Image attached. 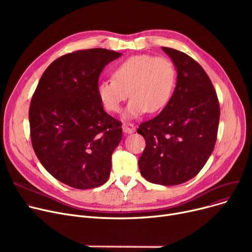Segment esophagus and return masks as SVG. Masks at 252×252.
I'll return each mask as SVG.
<instances>
[{
  "label": "esophagus",
  "instance_id": "esophagus-1",
  "mask_svg": "<svg viewBox=\"0 0 252 252\" xmlns=\"http://www.w3.org/2000/svg\"><path fill=\"white\" fill-rule=\"evenodd\" d=\"M123 130L125 134H131L134 133V131L136 130V126H134V124H125L123 126Z\"/></svg>",
  "mask_w": 252,
  "mask_h": 252
}]
</instances>
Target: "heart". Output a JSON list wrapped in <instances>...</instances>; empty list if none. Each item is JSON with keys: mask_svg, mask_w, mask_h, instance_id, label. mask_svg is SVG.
<instances>
[{"mask_svg": "<svg viewBox=\"0 0 252 252\" xmlns=\"http://www.w3.org/2000/svg\"><path fill=\"white\" fill-rule=\"evenodd\" d=\"M176 82L177 69L169 58L142 54L119 63L112 79L98 84L97 94L104 108L112 113L121 111L129 94L125 117L135 118L162 110L173 96Z\"/></svg>", "mask_w": 252, "mask_h": 252, "instance_id": "1", "label": "heart"}]
</instances>
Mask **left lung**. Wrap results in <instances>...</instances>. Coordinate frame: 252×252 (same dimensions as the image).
I'll use <instances>...</instances> for the list:
<instances>
[{
  "instance_id": "left-lung-1",
  "label": "left lung",
  "mask_w": 252,
  "mask_h": 252,
  "mask_svg": "<svg viewBox=\"0 0 252 252\" xmlns=\"http://www.w3.org/2000/svg\"><path fill=\"white\" fill-rule=\"evenodd\" d=\"M177 67V86L163 110L137 130L145 141L141 175L150 183L173 186L194 178L217 142L220 104L210 78L189 55L162 47Z\"/></svg>"
}]
</instances>
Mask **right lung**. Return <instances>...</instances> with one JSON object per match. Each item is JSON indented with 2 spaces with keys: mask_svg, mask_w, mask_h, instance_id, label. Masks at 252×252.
<instances>
[{
  "mask_svg": "<svg viewBox=\"0 0 252 252\" xmlns=\"http://www.w3.org/2000/svg\"><path fill=\"white\" fill-rule=\"evenodd\" d=\"M122 53L79 50L53 61L30 106L32 148L55 179L75 189L107 182L111 155L122 141V123L106 113L97 94L99 76Z\"/></svg>",
  "mask_w": 252,
  "mask_h": 252,
  "instance_id": "obj_1",
  "label": "right lung"
}]
</instances>
